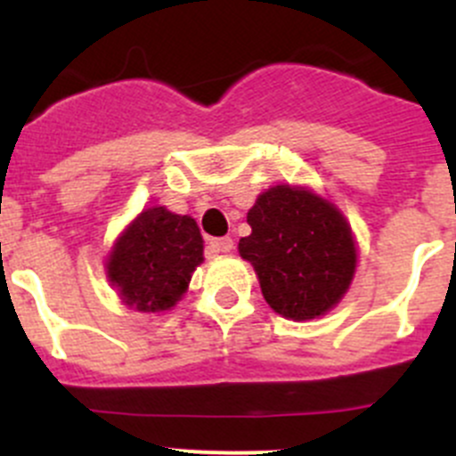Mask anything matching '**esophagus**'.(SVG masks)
Listing matches in <instances>:
<instances>
[{"label": "esophagus", "mask_w": 456, "mask_h": 456, "mask_svg": "<svg viewBox=\"0 0 456 456\" xmlns=\"http://www.w3.org/2000/svg\"><path fill=\"white\" fill-rule=\"evenodd\" d=\"M209 249L214 251V254H229V251L233 249V240L229 236L214 238V240H209Z\"/></svg>", "instance_id": "1"}]
</instances>
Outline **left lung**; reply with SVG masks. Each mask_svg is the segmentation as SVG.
<instances>
[{
    "label": "left lung",
    "instance_id": "8db88e82",
    "mask_svg": "<svg viewBox=\"0 0 456 456\" xmlns=\"http://www.w3.org/2000/svg\"><path fill=\"white\" fill-rule=\"evenodd\" d=\"M238 251L251 262L266 305L293 322L339 305L357 269V242L338 205L309 187L273 185L247 214Z\"/></svg>",
    "mask_w": 456,
    "mask_h": 456
}]
</instances>
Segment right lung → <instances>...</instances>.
Here are the masks:
<instances>
[{
  "instance_id": "1",
  "label": "right lung",
  "mask_w": 456,
  "mask_h": 456,
  "mask_svg": "<svg viewBox=\"0 0 456 456\" xmlns=\"http://www.w3.org/2000/svg\"><path fill=\"white\" fill-rule=\"evenodd\" d=\"M200 262L196 220L167 207H147L114 240L105 275L126 306L139 314H165L183 300Z\"/></svg>"
}]
</instances>
